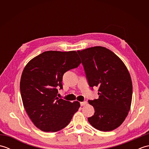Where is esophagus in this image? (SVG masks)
Masks as SVG:
<instances>
[{"label": "esophagus", "mask_w": 149, "mask_h": 149, "mask_svg": "<svg viewBox=\"0 0 149 149\" xmlns=\"http://www.w3.org/2000/svg\"><path fill=\"white\" fill-rule=\"evenodd\" d=\"M80 104H81V106H83L86 105V104H87V102H86V101H83V102H81Z\"/></svg>", "instance_id": "esophagus-1"}]
</instances>
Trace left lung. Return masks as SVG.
Returning <instances> with one entry per match:
<instances>
[{
	"label": "left lung",
	"mask_w": 149,
	"mask_h": 149,
	"mask_svg": "<svg viewBox=\"0 0 149 149\" xmlns=\"http://www.w3.org/2000/svg\"><path fill=\"white\" fill-rule=\"evenodd\" d=\"M77 52L90 87L99 88V99L88 100L95 109L88 122L99 131H113L122 124L130 110L132 85L128 70L105 47H90Z\"/></svg>",
	"instance_id": "1"
}]
</instances>
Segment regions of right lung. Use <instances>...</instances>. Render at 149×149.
<instances>
[{
  "label": "right lung",
  "mask_w": 149,
  "mask_h": 149,
  "mask_svg": "<svg viewBox=\"0 0 149 149\" xmlns=\"http://www.w3.org/2000/svg\"><path fill=\"white\" fill-rule=\"evenodd\" d=\"M81 60L75 51H46L32 59L22 72L20 93L28 116L36 127L57 132L68 125L80 107L78 101L59 99L66 72L78 67Z\"/></svg>",
  "instance_id": "right-lung-1"
}]
</instances>
